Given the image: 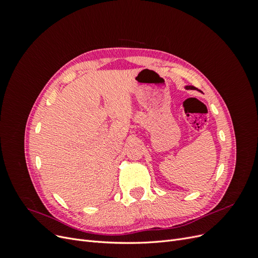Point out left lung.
<instances>
[{"mask_svg":"<svg viewBox=\"0 0 258 258\" xmlns=\"http://www.w3.org/2000/svg\"><path fill=\"white\" fill-rule=\"evenodd\" d=\"M186 89H196L194 86H186Z\"/></svg>","mask_w":258,"mask_h":258,"instance_id":"left-lung-1","label":"left lung"}]
</instances>
